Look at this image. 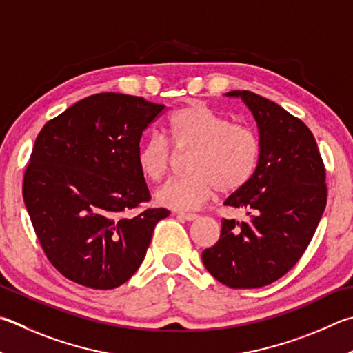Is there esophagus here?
Wrapping results in <instances>:
<instances>
[{"mask_svg":"<svg viewBox=\"0 0 353 353\" xmlns=\"http://www.w3.org/2000/svg\"><path fill=\"white\" fill-rule=\"evenodd\" d=\"M177 216L181 217V219H185V221H188V222H191V221H196L197 219V214H194V213H177Z\"/></svg>","mask_w":353,"mask_h":353,"instance_id":"obj_1","label":"esophagus"}]
</instances>
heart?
<instances>
[{
    "label": "heart",
    "mask_w": 353,
    "mask_h": 353,
    "mask_svg": "<svg viewBox=\"0 0 353 353\" xmlns=\"http://www.w3.org/2000/svg\"><path fill=\"white\" fill-rule=\"evenodd\" d=\"M166 137L176 152H188L185 177L171 179L156 193L160 205L194 210L214 194L233 193L253 177L259 160V139L252 128L232 123L225 115L201 101L171 115ZM174 154L166 140L152 136L139 146L137 166L151 182L168 174Z\"/></svg>",
    "instance_id": "1"
}]
</instances>
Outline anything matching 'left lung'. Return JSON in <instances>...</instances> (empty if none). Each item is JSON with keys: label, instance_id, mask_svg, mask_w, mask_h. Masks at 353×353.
Returning <instances> with one entry per match:
<instances>
[{"label": "left lung", "instance_id": "1", "mask_svg": "<svg viewBox=\"0 0 353 353\" xmlns=\"http://www.w3.org/2000/svg\"><path fill=\"white\" fill-rule=\"evenodd\" d=\"M252 111L259 132L253 177L223 205L248 219H222L221 238L202 252L207 270L223 285L258 288L274 283L309 245L327 202L316 140L299 119L250 91H232Z\"/></svg>", "mask_w": 353, "mask_h": 353}]
</instances>
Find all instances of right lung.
Returning a JSON list of instances; mask_svg holds the SVG:
<instances>
[{
  "label": "right lung",
  "mask_w": 353,
  "mask_h": 353,
  "mask_svg": "<svg viewBox=\"0 0 353 353\" xmlns=\"http://www.w3.org/2000/svg\"><path fill=\"white\" fill-rule=\"evenodd\" d=\"M143 97L101 92L77 101L38 134L23 197L48 259L95 290L125 284L145 259L165 208H148L137 166L143 131L163 112Z\"/></svg>",
  "instance_id": "add662e5"
}]
</instances>
